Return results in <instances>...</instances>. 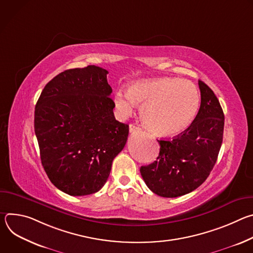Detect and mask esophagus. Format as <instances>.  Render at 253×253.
Listing matches in <instances>:
<instances>
[{"label":"esophagus","mask_w":253,"mask_h":253,"mask_svg":"<svg viewBox=\"0 0 253 253\" xmlns=\"http://www.w3.org/2000/svg\"><path fill=\"white\" fill-rule=\"evenodd\" d=\"M129 131H130V133L140 132V131H141V128L138 127V126H136V125H134V124H130V125H129Z\"/></svg>","instance_id":"obj_1"}]
</instances>
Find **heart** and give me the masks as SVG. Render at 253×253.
<instances>
[{
	"label": "heart",
	"mask_w": 253,
	"mask_h": 253,
	"mask_svg": "<svg viewBox=\"0 0 253 253\" xmlns=\"http://www.w3.org/2000/svg\"><path fill=\"white\" fill-rule=\"evenodd\" d=\"M136 104H142L141 119L153 134L172 137L183 133L194 122L200 93L190 81L171 77L134 82L128 90H118L114 105L123 117L132 114Z\"/></svg>",
	"instance_id": "heart-1"
}]
</instances>
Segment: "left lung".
I'll return each instance as SVG.
<instances>
[{
	"mask_svg": "<svg viewBox=\"0 0 253 253\" xmlns=\"http://www.w3.org/2000/svg\"><path fill=\"white\" fill-rule=\"evenodd\" d=\"M201 103L194 122L173 139L157 140V160L141 166L148 188L162 197H178L199 187L213 169L222 144L224 114L213 91L198 81Z\"/></svg>",
	"mask_w": 253,
	"mask_h": 253,
	"instance_id": "obj_1",
	"label": "left lung"
}]
</instances>
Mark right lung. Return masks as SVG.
I'll use <instances>...</instances> for the list:
<instances>
[{"mask_svg": "<svg viewBox=\"0 0 253 253\" xmlns=\"http://www.w3.org/2000/svg\"><path fill=\"white\" fill-rule=\"evenodd\" d=\"M108 71L90 65L66 70L43 89L35 134L50 181L72 196L96 193L127 142L129 126L115 119Z\"/></svg>", "mask_w": 253, "mask_h": 253, "instance_id": "add662e5", "label": "right lung"}]
</instances>
